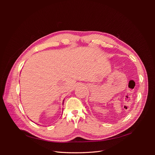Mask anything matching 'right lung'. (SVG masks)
<instances>
[{"label":"right lung","instance_id":"right-lung-1","mask_svg":"<svg viewBox=\"0 0 155 155\" xmlns=\"http://www.w3.org/2000/svg\"><path fill=\"white\" fill-rule=\"evenodd\" d=\"M63 101H64V100H63Z\"/></svg>","mask_w":155,"mask_h":155}]
</instances>
